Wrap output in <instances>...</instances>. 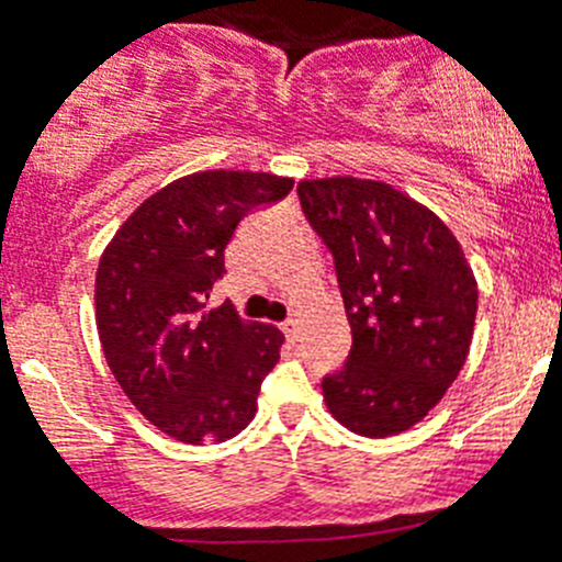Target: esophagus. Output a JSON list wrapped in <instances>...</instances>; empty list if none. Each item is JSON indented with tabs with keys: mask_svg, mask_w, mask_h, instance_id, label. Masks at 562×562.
<instances>
[{
	"mask_svg": "<svg viewBox=\"0 0 562 562\" xmlns=\"http://www.w3.org/2000/svg\"><path fill=\"white\" fill-rule=\"evenodd\" d=\"M282 333H285V338L293 344V340L299 338V324H296V318H288V322H282Z\"/></svg>",
	"mask_w": 562,
	"mask_h": 562,
	"instance_id": "obj_1",
	"label": "esophagus"
}]
</instances>
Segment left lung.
I'll return each instance as SVG.
<instances>
[{
	"mask_svg": "<svg viewBox=\"0 0 562 562\" xmlns=\"http://www.w3.org/2000/svg\"><path fill=\"white\" fill-rule=\"evenodd\" d=\"M305 218L335 260L352 349L322 382L344 427L385 438L422 422L469 358L476 280L452 229L396 188L302 180Z\"/></svg>",
	"mask_w": 562,
	"mask_h": 562,
	"instance_id": "1",
	"label": "left lung"
}]
</instances>
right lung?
Masks as SVG:
<instances>
[{
	"label": "right lung",
	"instance_id": "obj_1",
	"mask_svg": "<svg viewBox=\"0 0 562 562\" xmlns=\"http://www.w3.org/2000/svg\"><path fill=\"white\" fill-rule=\"evenodd\" d=\"M291 188L263 171L188 175L146 199L99 260L104 360L130 402L182 443L238 435L280 360V329L244 322L229 302L207 311V299L240 218Z\"/></svg>",
	"mask_w": 562,
	"mask_h": 562
}]
</instances>
